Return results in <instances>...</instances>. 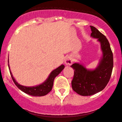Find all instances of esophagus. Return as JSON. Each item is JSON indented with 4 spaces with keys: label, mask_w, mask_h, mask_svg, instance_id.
Here are the masks:
<instances>
[{
    "label": "esophagus",
    "mask_w": 122,
    "mask_h": 122,
    "mask_svg": "<svg viewBox=\"0 0 122 122\" xmlns=\"http://www.w3.org/2000/svg\"><path fill=\"white\" fill-rule=\"evenodd\" d=\"M64 63L66 66H71L73 63V60L70 56H67L65 59Z\"/></svg>",
    "instance_id": "esophagus-1"
}]
</instances>
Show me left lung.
<instances>
[{
	"label": "left lung",
	"instance_id": "1",
	"mask_svg": "<svg viewBox=\"0 0 122 122\" xmlns=\"http://www.w3.org/2000/svg\"><path fill=\"white\" fill-rule=\"evenodd\" d=\"M91 36L101 43L102 56L98 66L94 70H88L80 63L71 66L74 69L71 81L73 91L82 96H90L99 92L107 86L112 76L113 67V55L110 45L106 36L93 26Z\"/></svg>",
	"mask_w": 122,
	"mask_h": 122
}]
</instances>
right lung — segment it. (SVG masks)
Returning <instances> with one entry per match:
<instances>
[{
    "label": "right lung",
    "instance_id": "1",
    "mask_svg": "<svg viewBox=\"0 0 122 122\" xmlns=\"http://www.w3.org/2000/svg\"><path fill=\"white\" fill-rule=\"evenodd\" d=\"M8 62H9V61H8ZM8 67H9V64H8ZM64 67L65 66L63 64H62L60 67H58L57 68L53 70L51 73V74H49L48 79L43 83L36 86H33V87H27V86H22V85L18 83L17 81H16V80H15L14 77H13L11 71L10 70V68H9V71H10V76H11V77L13 81H14V83L15 84V85L21 91H22V92H24L25 94H28L30 95H31V96L42 97L46 95L50 91H51L52 89L53 84H54V79L62 71V70L64 68Z\"/></svg>",
    "mask_w": 122,
    "mask_h": 122
}]
</instances>
